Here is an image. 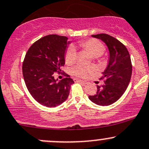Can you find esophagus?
<instances>
[{
	"instance_id": "1",
	"label": "esophagus",
	"mask_w": 149,
	"mask_h": 149,
	"mask_svg": "<svg viewBox=\"0 0 149 149\" xmlns=\"http://www.w3.org/2000/svg\"><path fill=\"white\" fill-rule=\"evenodd\" d=\"M73 80H74V81H76V82H79V83H81V84H87V82L86 81H83V80H81L79 79H74Z\"/></svg>"
}]
</instances>
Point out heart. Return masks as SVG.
<instances>
[{"instance_id":"heart-1","label":"heart","mask_w":149,"mask_h":149,"mask_svg":"<svg viewBox=\"0 0 149 149\" xmlns=\"http://www.w3.org/2000/svg\"><path fill=\"white\" fill-rule=\"evenodd\" d=\"M79 46L84 49L89 51L95 58L101 56L106 51V48L102 43L96 39H90V40L82 41L79 43ZM77 52L74 46H69L67 48L65 54V61L67 63H71L76 60ZM93 71V68L91 66L76 65L72 68V73L79 77H86L90 73Z\"/></svg>"}]
</instances>
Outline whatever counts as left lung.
Masks as SVG:
<instances>
[{
  "label": "left lung",
  "mask_w": 149,
  "mask_h": 149,
  "mask_svg": "<svg viewBox=\"0 0 149 149\" xmlns=\"http://www.w3.org/2000/svg\"><path fill=\"white\" fill-rule=\"evenodd\" d=\"M102 40L110 53L107 68L103 72L101 80L103 86H97L95 95L88 98L99 106H109L118 101L127 88L132 73L131 57L126 47L114 37L106 33L92 35Z\"/></svg>",
  "instance_id": "8db88e82"
}]
</instances>
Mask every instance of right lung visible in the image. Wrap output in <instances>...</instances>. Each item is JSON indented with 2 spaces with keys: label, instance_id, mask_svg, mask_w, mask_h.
I'll return each instance as SVG.
<instances>
[{
  "label": "right lung",
  "instance_id": "obj_1",
  "mask_svg": "<svg viewBox=\"0 0 149 149\" xmlns=\"http://www.w3.org/2000/svg\"><path fill=\"white\" fill-rule=\"evenodd\" d=\"M68 38L48 35L33 43L23 62L25 84L33 98L47 107H56L65 101L69 95L73 79L61 67L65 64V51ZM55 72L67 76L60 81L54 79Z\"/></svg>",
  "mask_w": 149,
  "mask_h": 149
}]
</instances>
